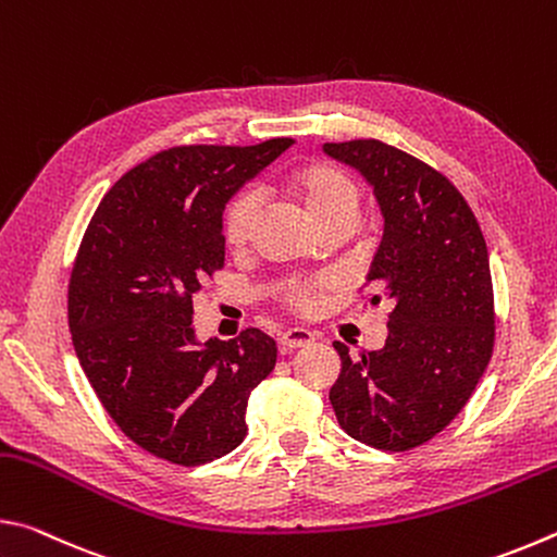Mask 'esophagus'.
<instances>
[{"label": "esophagus", "instance_id": "obj_1", "mask_svg": "<svg viewBox=\"0 0 557 557\" xmlns=\"http://www.w3.org/2000/svg\"><path fill=\"white\" fill-rule=\"evenodd\" d=\"M314 342V334L309 332V329H299V326H295V329H287V332H282V336H280V344H282V348H301V346H309Z\"/></svg>", "mask_w": 557, "mask_h": 557}]
</instances>
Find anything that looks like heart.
I'll list each match as a JSON object with an SVG mask.
<instances>
[{"mask_svg": "<svg viewBox=\"0 0 557 557\" xmlns=\"http://www.w3.org/2000/svg\"><path fill=\"white\" fill-rule=\"evenodd\" d=\"M289 188L322 231L338 228V225L351 228L356 223L361 191H358V184L351 174L344 172L342 166L326 162L301 164L289 174ZM260 209L262 196L252 186L243 188L228 201L223 211V238L231 248H243L252 238L260 219ZM332 285L334 282L329 277L309 282L292 280L280 289V299L285 301L292 312L312 314Z\"/></svg>", "mask_w": 557, "mask_h": 557, "instance_id": "b5f03b06", "label": "heart"}]
</instances>
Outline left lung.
I'll return each mask as SVG.
<instances>
[{"instance_id":"1","label":"left lung","mask_w":557,"mask_h":557,"mask_svg":"<svg viewBox=\"0 0 557 557\" xmlns=\"http://www.w3.org/2000/svg\"><path fill=\"white\" fill-rule=\"evenodd\" d=\"M324 152L373 184L385 228L366 285L391 299L379 351L342 356L329 391L338 425L363 445L408 451L445 430L494 354L496 314L486 240L465 196L435 166L381 139L329 143Z\"/></svg>"}]
</instances>
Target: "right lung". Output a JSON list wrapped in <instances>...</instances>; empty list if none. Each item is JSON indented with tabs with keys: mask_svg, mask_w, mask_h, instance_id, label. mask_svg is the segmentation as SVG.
I'll list each match as a JSON object with an SVG mask.
<instances>
[{
	"mask_svg": "<svg viewBox=\"0 0 557 557\" xmlns=\"http://www.w3.org/2000/svg\"><path fill=\"white\" fill-rule=\"evenodd\" d=\"M289 145L157 152L102 196L73 260L69 326L83 371L115 425L172 465L238 447L250 393L275 369L265 332L199 346L191 317L194 295L225 262V203Z\"/></svg>",
	"mask_w": 557,
	"mask_h": 557,
	"instance_id": "1",
	"label": "right lung"
}]
</instances>
